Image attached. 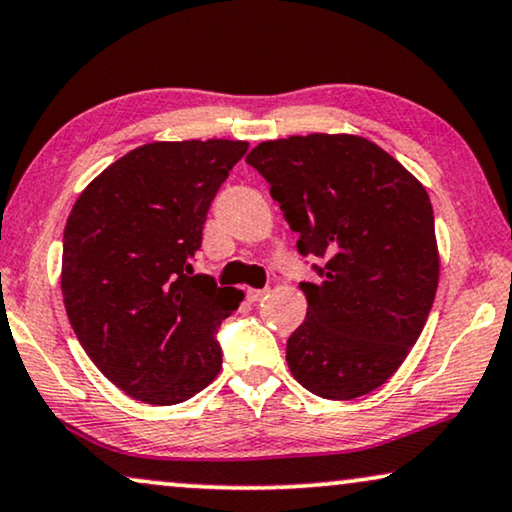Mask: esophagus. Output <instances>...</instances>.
I'll return each instance as SVG.
<instances>
[{"label": "esophagus", "mask_w": 512, "mask_h": 512, "mask_svg": "<svg viewBox=\"0 0 512 512\" xmlns=\"http://www.w3.org/2000/svg\"><path fill=\"white\" fill-rule=\"evenodd\" d=\"M267 292H269L267 288H248V292H245V297H248V302L255 304V302H260V299L267 295Z\"/></svg>", "instance_id": "34e87169"}]
</instances>
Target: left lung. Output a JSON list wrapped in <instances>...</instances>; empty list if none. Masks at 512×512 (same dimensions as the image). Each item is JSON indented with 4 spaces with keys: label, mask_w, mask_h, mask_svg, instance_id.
<instances>
[{
    "label": "left lung",
    "mask_w": 512,
    "mask_h": 512,
    "mask_svg": "<svg viewBox=\"0 0 512 512\" xmlns=\"http://www.w3.org/2000/svg\"><path fill=\"white\" fill-rule=\"evenodd\" d=\"M245 161L271 187L297 250L320 260L299 283L306 320L285 360L327 400L374 391L403 365L431 313L440 278L433 206L421 182L360 135H290Z\"/></svg>",
    "instance_id": "obj_1"
}]
</instances>
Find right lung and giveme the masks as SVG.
Segmentation results:
<instances>
[{
  "label": "right lung",
  "mask_w": 512,
  "mask_h": 512,
  "mask_svg": "<svg viewBox=\"0 0 512 512\" xmlns=\"http://www.w3.org/2000/svg\"><path fill=\"white\" fill-rule=\"evenodd\" d=\"M241 140L149 142L79 194L63 236V302L95 367L147 405L185 403L222 367L217 327L243 292L192 274Z\"/></svg>",
  "instance_id": "obj_1"
}]
</instances>
